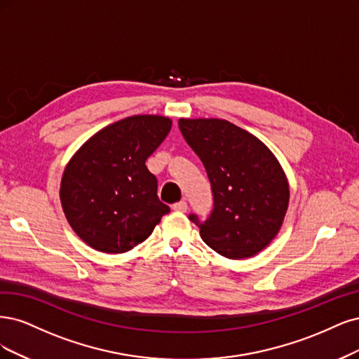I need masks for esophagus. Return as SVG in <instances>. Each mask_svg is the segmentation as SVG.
Instances as JSON below:
<instances>
[{"instance_id": "1", "label": "esophagus", "mask_w": 359, "mask_h": 359, "mask_svg": "<svg viewBox=\"0 0 359 359\" xmlns=\"http://www.w3.org/2000/svg\"><path fill=\"white\" fill-rule=\"evenodd\" d=\"M172 210L175 212H187L188 210V203L184 201V200H182V201H179V203H176V204H172V207H171Z\"/></svg>"}]
</instances>
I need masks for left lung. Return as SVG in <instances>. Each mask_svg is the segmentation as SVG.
Listing matches in <instances>:
<instances>
[{"mask_svg": "<svg viewBox=\"0 0 359 359\" xmlns=\"http://www.w3.org/2000/svg\"><path fill=\"white\" fill-rule=\"evenodd\" d=\"M184 140L200 156L213 192V210L200 228L207 246L229 259L257 255L283 224L289 184L279 161L259 138L224 119H180Z\"/></svg>", "mask_w": 359, "mask_h": 359, "instance_id": "1", "label": "left lung"}]
</instances>
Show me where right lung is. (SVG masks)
Masks as SVG:
<instances>
[{"label": "right lung", "instance_id": "1", "mask_svg": "<svg viewBox=\"0 0 359 359\" xmlns=\"http://www.w3.org/2000/svg\"><path fill=\"white\" fill-rule=\"evenodd\" d=\"M170 130L171 119L158 114L125 118L92 135L67 164L60 189L62 210L92 249L131 250L170 212L146 167Z\"/></svg>", "mask_w": 359, "mask_h": 359}]
</instances>
